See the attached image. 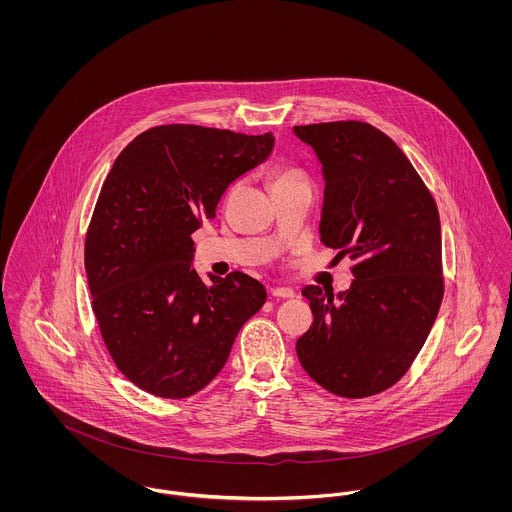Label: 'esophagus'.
Listing matches in <instances>:
<instances>
[{
    "label": "esophagus",
    "mask_w": 512,
    "mask_h": 512,
    "mask_svg": "<svg viewBox=\"0 0 512 512\" xmlns=\"http://www.w3.org/2000/svg\"><path fill=\"white\" fill-rule=\"evenodd\" d=\"M271 296L284 300V298H294L296 292H294L292 288H288V286H273V288H271Z\"/></svg>",
    "instance_id": "esophagus-1"
}]
</instances>
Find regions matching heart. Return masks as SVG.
<instances>
[{
    "label": "heart",
    "mask_w": 512,
    "mask_h": 512,
    "mask_svg": "<svg viewBox=\"0 0 512 512\" xmlns=\"http://www.w3.org/2000/svg\"><path fill=\"white\" fill-rule=\"evenodd\" d=\"M294 181H306L302 171L298 169H292V167H280L273 173V181H271V187L276 185H286V183H294Z\"/></svg>",
    "instance_id": "obj_1"
}]
</instances>
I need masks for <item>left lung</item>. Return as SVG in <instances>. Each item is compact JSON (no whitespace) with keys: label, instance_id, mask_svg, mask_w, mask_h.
Here are the masks:
<instances>
[{"label":"left lung","instance_id":"obj_1","mask_svg":"<svg viewBox=\"0 0 512 512\" xmlns=\"http://www.w3.org/2000/svg\"><path fill=\"white\" fill-rule=\"evenodd\" d=\"M294 134L321 163V241L354 261L349 290H302L314 323L296 353L331 394H380L423 349L444 296L438 208L411 161L372 124L321 122Z\"/></svg>","mask_w":512,"mask_h":512}]
</instances>
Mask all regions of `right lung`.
I'll return each instance as SVG.
<instances>
[{
    "mask_svg": "<svg viewBox=\"0 0 512 512\" xmlns=\"http://www.w3.org/2000/svg\"><path fill=\"white\" fill-rule=\"evenodd\" d=\"M275 136L163 124L115 159L85 237V271L103 341L148 394H197L224 368L265 286L245 273L193 269L202 220L230 183L271 156Z\"/></svg>",
    "mask_w": 512,
    "mask_h": 512,
    "instance_id": "right-lung-1",
    "label": "right lung"
}]
</instances>
